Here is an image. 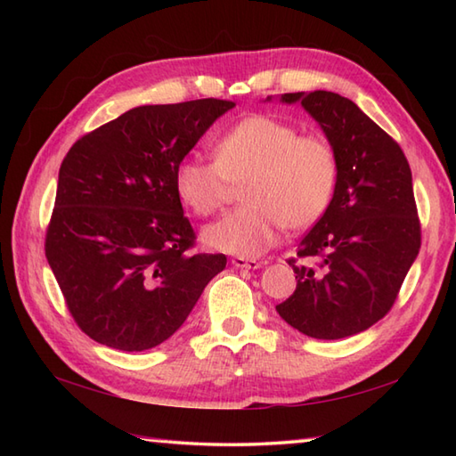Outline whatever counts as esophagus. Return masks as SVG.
<instances>
[{
  "mask_svg": "<svg viewBox=\"0 0 456 456\" xmlns=\"http://www.w3.org/2000/svg\"><path fill=\"white\" fill-rule=\"evenodd\" d=\"M231 265H233L235 268H247V270H255V268L260 266L258 260L245 258V256H233V258H231Z\"/></svg>",
  "mask_w": 456,
  "mask_h": 456,
  "instance_id": "esophagus-1",
  "label": "esophagus"
}]
</instances>
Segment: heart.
Instances as JSON below:
<instances>
[{"label":"heart","instance_id":"obj_1","mask_svg":"<svg viewBox=\"0 0 456 456\" xmlns=\"http://www.w3.org/2000/svg\"><path fill=\"white\" fill-rule=\"evenodd\" d=\"M213 160L186 157L174 172L180 200L200 217L217 213L240 186L245 203L203 231L213 248L255 256L278 229L304 231L323 217L338 180V157L325 134L255 113L213 139Z\"/></svg>","mask_w":456,"mask_h":456}]
</instances>
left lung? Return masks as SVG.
<instances>
[{"mask_svg":"<svg viewBox=\"0 0 456 456\" xmlns=\"http://www.w3.org/2000/svg\"><path fill=\"white\" fill-rule=\"evenodd\" d=\"M302 102L338 157V180L323 217L288 265L296 289L276 312L299 333L343 338L390 312L421 247L411 170L402 147L335 92L284 94Z\"/></svg>","mask_w":456,"mask_h":456,"instance_id":"obj_1","label":"left lung"}]
</instances>
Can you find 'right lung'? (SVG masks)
I'll return each instance as SVG.
<instances>
[{
    "instance_id": "1",
    "label": "right lung",
    "mask_w": 456,
    "mask_h": 456,
    "mask_svg": "<svg viewBox=\"0 0 456 456\" xmlns=\"http://www.w3.org/2000/svg\"><path fill=\"white\" fill-rule=\"evenodd\" d=\"M229 100L141 105L86 133L64 157L45 255L74 323L119 351H147L186 322L227 256L191 253L178 162Z\"/></svg>"
}]
</instances>
